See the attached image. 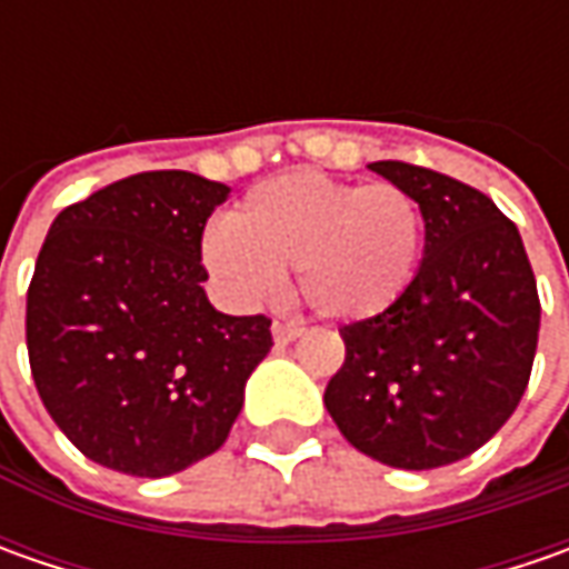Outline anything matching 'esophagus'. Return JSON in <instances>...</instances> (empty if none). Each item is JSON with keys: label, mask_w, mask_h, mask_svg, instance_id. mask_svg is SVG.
Here are the masks:
<instances>
[{"label": "esophagus", "mask_w": 569, "mask_h": 569, "mask_svg": "<svg viewBox=\"0 0 569 569\" xmlns=\"http://www.w3.org/2000/svg\"><path fill=\"white\" fill-rule=\"evenodd\" d=\"M272 336L278 345H291L303 336V326H295V322H272Z\"/></svg>", "instance_id": "esophagus-1"}]
</instances>
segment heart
Listing matches in <instances>:
<instances>
[{"mask_svg": "<svg viewBox=\"0 0 569 569\" xmlns=\"http://www.w3.org/2000/svg\"><path fill=\"white\" fill-rule=\"evenodd\" d=\"M425 256V208L396 183H341L313 170L250 189L206 240L211 274L240 300L278 295L297 269L303 300L329 319L389 313Z\"/></svg>", "mask_w": 569, "mask_h": 569, "instance_id": "b5f03b06", "label": "heart"}]
</instances>
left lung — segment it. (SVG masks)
Listing matches in <instances>:
<instances>
[{"instance_id": "obj_1", "label": "left lung", "mask_w": 569, "mask_h": 569, "mask_svg": "<svg viewBox=\"0 0 569 569\" xmlns=\"http://www.w3.org/2000/svg\"><path fill=\"white\" fill-rule=\"evenodd\" d=\"M425 208V259L382 317L341 326L345 363L322 402L382 466L440 469L485 447L522 399L541 303L516 224L478 189L405 161H373Z\"/></svg>"}]
</instances>
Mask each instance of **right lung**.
Masks as SVG:
<instances>
[{"instance_id":"1","label":"right lung","mask_w":569,"mask_h":569,"mask_svg":"<svg viewBox=\"0 0 569 569\" xmlns=\"http://www.w3.org/2000/svg\"><path fill=\"white\" fill-rule=\"evenodd\" d=\"M230 187L148 170L62 208L28 288V358L56 427L98 466L164 478L228 440L272 319L208 303L202 230Z\"/></svg>"}]
</instances>
